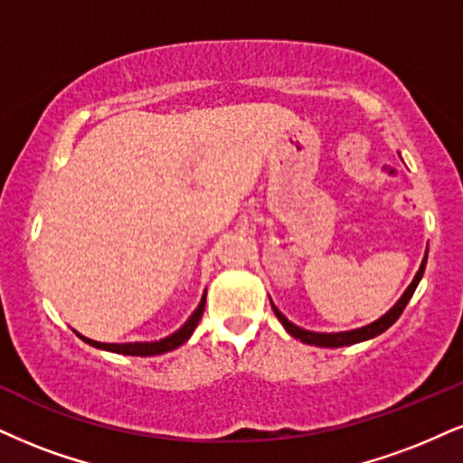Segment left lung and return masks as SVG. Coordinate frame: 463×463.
I'll list each match as a JSON object with an SVG mask.
<instances>
[{"label": "left lung", "mask_w": 463, "mask_h": 463, "mask_svg": "<svg viewBox=\"0 0 463 463\" xmlns=\"http://www.w3.org/2000/svg\"><path fill=\"white\" fill-rule=\"evenodd\" d=\"M425 264H427V258L423 260V264H420L419 272H416L414 281L410 283V288L406 289V294L399 298V302L392 309L386 313V316H382L378 322L369 324V326H363V328H356V330H350V333H309V330H302L296 326V324L289 322L288 317L283 316L281 311L277 309L275 305H272V309H275V316L279 317V322L283 324L285 330H288L289 335L296 336V339H300L302 344H309V345H317V347H341V345H352V344H361V341H367V339H373V336H378L384 333L386 328H391L392 324L397 322L399 316H402L403 309H406V305L410 302V298H412L416 285H419L420 277H423L425 272Z\"/></svg>", "instance_id": "8db88e82"}]
</instances>
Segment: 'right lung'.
Listing matches in <instances>:
<instances>
[{
  "mask_svg": "<svg viewBox=\"0 0 463 463\" xmlns=\"http://www.w3.org/2000/svg\"><path fill=\"white\" fill-rule=\"evenodd\" d=\"M203 307H205V296L199 302L197 311L193 313L191 317H188V322L182 326L178 333H174L167 339H161V341H154V344H99V341H92V339H81L85 344L94 345V347H100V350H109V352H118V354H128V356H154V354H163V352H169V350H175V347L184 344L188 336L193 335V330L197 328L199 319L203 316Z\"/></svg>",
  "mask_w": 463,
  "mask_h": 463,
  "instance_id": "obj_1",
  "label": "right lung"
}]
</instances>
